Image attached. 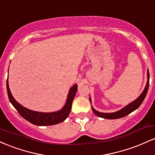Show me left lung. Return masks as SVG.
<instances>
[{"label":"left lung","instance_id":"1","mask_svg":"<svg viewBox=\"0 0 155 155\" xmlns=\"http://www.w3.org/2000/svg\"><path fill=\"white\" fill-rule=\"evenodd\" d=\"M147 85H146L144 90L142 92V93L140 94L139 97L135 100L134 101H133L132 103L129 104L127 106H126L125 107H124L123 108L120 110V111L114 112V113H102V112H99L96 110L92 106V111L94 112L95 115H97V117H102V118L104 119H108V120H115V119H119V118H122V117H124L127 115H128L129 114H130L131 112L134 111L135 110H136L139 106H140V104H142L143 100H144L146 95L147 94V91H148L149 89V70H147ZM90 101L91 103V98L90 97Z\"/></svg>","mask_w":155,"mask_h":155}]
</instances>
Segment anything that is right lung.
I'll return each mask as SVG.
<instances>
[{
	"mask_svg": "<svg viewBox=\"0 0 155 155\" xmlns=\"http://www.w3.org/2000/svg\"><path fill=\"white\" fill-rule=\"evenodd\" d=\"M6 87L8 99H9L11 104L13 105V106L17 109L19 114L31 123L38 126L53 125V124L63 122L70 114L73 101H74L76 91H77V84H74L69 90L66 103L62 109L58 111L50 112V113H44V112L32 111V110L25 108L18 102H17L11 93L9 87H8V79L6 81Z\"/></svg>",
	"mask_w": 155,
	"mask_h": 155,
	"instance_id": "right-lung-1",
	"label": "right lung"
}]
</instances>
